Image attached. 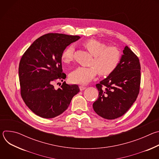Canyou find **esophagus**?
Wrapping results in <instances>:
<instances>
[{
  "label": "esophagus",
  "instance_id": "1",
  "mask_svg": "<svg viewBox=\"0 0 159 159\" xmlns=\"http://www.w3.org/2000/svg\"><path fill=\"white\" fill-rule=\"evenodd\" d=\"M79 89H80V90H81V91H82V90H84V89H85L86 87H85V86H83V85H80V86H79Z\"/></svg>",
  "mask_w": 159,
  "mask_h": 159
}]
</instances>
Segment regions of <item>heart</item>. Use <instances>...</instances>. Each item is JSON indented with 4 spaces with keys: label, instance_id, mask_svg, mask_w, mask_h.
Wrapping results in <instances>:
<instances>
[{
    "label": "heart",
    "instance_id": "b5f03b06",
    "mask_svg": "<svg viewBox=\"0 0 159 159\" xmlns=\"http://www.w3.org/2000/svg\"><path fill=\"white\" fill-rule=\"evenodd\" d=\"M83 46L93 56L90 66H79L69 75L71 82L78 84H87L91 81L98 72L101 76L111 74L118 66L121 53L114 47H107L106 44L94 39H89L82 43ZM74 47L72 45L68 47L61 54L62 61L70 63L74 57Z\"/></svg>",
    "mask_w": 159,
    "mask_h": 159
}]
</instances>
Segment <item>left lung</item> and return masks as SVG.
<instances>
[{"mask_svg":"<svg viewBox=\"0 0 159 159\" xmlns=\"http://www.w3.org/2000/svg\"><path fill=\"white\" fill-rule=\"evenodd\" d=\"M116 69L96 84L99 97L93 109L101 117L115 120L131 107L139 93L141 72L139 59L128 47L123 51Z\"/></svg>","mask_w":159,"mask_h":159,"instance_id":"8db88e82","label":"left lung"}]
</instances>
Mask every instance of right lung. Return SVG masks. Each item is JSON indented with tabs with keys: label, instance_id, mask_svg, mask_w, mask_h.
<instances>
[{
	"label": "right lung",
	"instance_id": "obj_1",
	"mask_svg": "<svg viewBox=\"0 0 159 159\" xmlns=\"http://www.w3.org/2000/svg\"><path fill=\"white\" fill-rule=\"evenodd\" d=\"M80 38L48 33L36 39L22 55L19 66L21 97L35 115L53 118L69 107L80 89L64 82L55 89L53 83L66 78L63 73L61 54L66 47Z\"/></svg>",
	"mask_w": 159,
	"mask_h": 159
}]
</instances>
